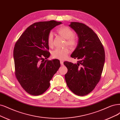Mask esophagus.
I'll return each instance as SVG.
<instances>
[{
	"instance_id": "esophagus-1",
	"label": "esophagus",
	"mask_w": 120,
	"mask_h": 120,
	"mask_svg": "<svg viewBox=\"0 0 120 120\" xmlns=\"http://www.w3.org/2000/svg\"><path fill=\"white\" fill-rule=\"evenodd\" d=\"M60 64L61 65H64V63H63V61H60Z\"/></svg>"
}]
</instances>
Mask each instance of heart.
<instances>
[{
    "label": "heart",
    "mask_w": 120,
    "mask_h": 120,
    "mask_svg": "<svg viewBox=\"0 0 120 120\" xmlns=\"http://www.w3.org/2000/svg\"><path fill=\"white\" fill-rule=\"evenodd\" d=\"M57 32L63 38L67 39V44L71 47H74L77 45V40L74 36L73 31L67 26H61L57 29ZM53 34L52 33L49 34L47 41L49 47L53 46ZM70 52L69 48H56L52 52V57L55 59L64 60L67 57Z\"/></svg>",
    "instance_id": "b5f03b06"
}]
</instances>
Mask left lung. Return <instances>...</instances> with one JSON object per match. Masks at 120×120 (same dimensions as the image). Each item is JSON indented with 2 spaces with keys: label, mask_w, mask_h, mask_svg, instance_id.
Segmentation results:
<instances>
[{
  "label": "left lung",
  "mask_w": 120,
  "mask_h": 120,
  "mask_svg": "<svg viewBox=\"0 0 120 120\" xmlns=\"http://www.w3.org/2000/svg\"><path fill=\"white\" fill-rule=\"evenodd\" d=\"M69 26L78 37L77 47L71 57L79 61L75 64L64 62L68 69L65 78L71 90L77 95L84 96L94 90L100 80L105 62V52L97 35L88 26L73 22Z\"/></svg>",
  "instance_id": "8db88e82"
}]
</instances>
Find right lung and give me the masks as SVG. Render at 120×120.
<instances>
[{"label":"right lung","mask_w":120,"mask_h":120,"mask_svg":"<svg viewBox=\"0 0 120 120\" xmlns=\"http://www.w3.org/2000/svg\"><path fill=\"white\" fill-rule=\"evenodd\" d=\"M61 22L35 23L26 29L16 42L13 52L15 75L28 94L39 95L50 86V81L60 67V61L45 60L50 53L47 39L50 31Z\"/></svg>","instance_id":"add662e5"}]
</instances>
